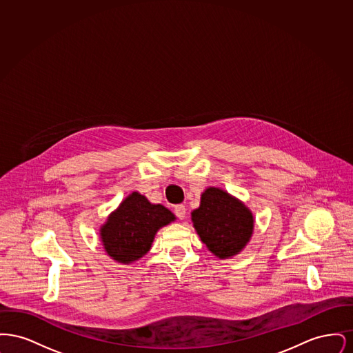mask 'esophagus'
Wrapping results in <instances>:
<instances>
[{
  "label": "esophagus",
  "instance_id": "1",
  "mask_svg": "<svg viewBox=\"0 0 353 353\" xmlns=\"http://www.w3.org/2000/svg\"><path fill=\"white\" fill-rule=\"evenodd\" d=\"M174 213H176V216H177L179 219H184L185 214H186V209H185L184 205H177V206H174Z\"/></svg>",
  "mask_w": 353,
  "mask_h": 353
}]
</instances>
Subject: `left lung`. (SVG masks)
I'll return each mask as SVG.
<instances>
[{"instance_id": "obj_1", "label": "left lung", "mask_w": 353, "mask_h": 353, "mask_svg": "<svg viewBox=\"0 0 353 353\" xmlns=\"http://www.w3.org/2000/svg\"><path fill=\"white\" fill-rule=\"evenodd\" d=\"M192 222L208 250L219 259H229L242 252L254 232L252 210L216 186L202 192L200 206L192 212Z\"/></svg>"}]
</instances>
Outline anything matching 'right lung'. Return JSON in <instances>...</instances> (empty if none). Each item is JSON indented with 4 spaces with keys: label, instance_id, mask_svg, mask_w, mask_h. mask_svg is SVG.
<instances>
[{
    "label": "right lung",
    "instance_id": "add662e5",
    "mask_svg": "<svg viewBox=\"0 0 353 353\" xmlns=\"http://www.w3.org/2000/svg\"><path fill=\"white\" fill-rule=\"evenodd\" d=\"M173 221L176 216L165 206L132 192L101 225V245L111 259L131 265L150 252L156 233Z\"/></svg>",
    "mask_w": 353,
    "mask_h": 353
}]
</instances>
